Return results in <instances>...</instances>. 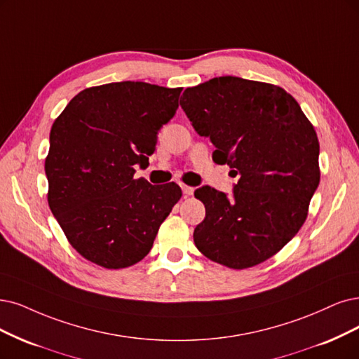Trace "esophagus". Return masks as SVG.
I'll return each instance as SVG.
<instances>
[{
    "instance_id": "esophagus-1",
    "label": "esophagus",
    "mask_w": 359,
    "mask_h": 359,
    "mask_svg": "<svg viewBox=\"0 0 359 359\" xmlns=\"http://www.w3.org/2000/svg\"><path fill=\"white\" fill-rule=\"evenodd\" d=\"M182 191H183V194L187 195V196L194 195V188H192V187H188V184H182Z\"/></svg>"
}]
</instances>
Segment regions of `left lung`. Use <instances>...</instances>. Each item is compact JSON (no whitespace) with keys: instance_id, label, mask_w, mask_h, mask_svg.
Returning a JSON list of instances; mask_svg holds the SVG:
<instances>
[{"instance_id":"obj_1","label":"left lung","mask_w":359,"mask_h":359,"mask_svg":"<svg viewBox=\"0 0 359 359\" xmlns=\"http://www.w3.org/2000/svg\"><path fill=\"white\" fill-rule=\"evenodd\" d=\"M180 106L235 176L233 195L195 191L205 219L194 231L201 253L232 269L276 255L308 217L320 184V142L296 99L273 84L219 76L184 90Z\"/></svg>"}]
</instances>
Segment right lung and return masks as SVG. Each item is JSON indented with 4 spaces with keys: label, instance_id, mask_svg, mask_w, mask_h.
Here are the masks:
<instances>
[{
    "label": "right lung",
    "instance_id": "add662e5",
    "mask_svg": "<svg viewBox=\"0 0 359 359\" xmlns=\"http://www.w3.org/2000/svg\"><path fill=\"white\" fill-rule=\"evenodd\" d=\"M180 91L140 81L90 87L53 123L50 210L71 245L102 268L140 262L180 200L176 183L135 179V165L148 163L158 131L175 116Z\"/></svg>",
    "mask_w": 359,
    "mask_h": 359
}]
</instances>
